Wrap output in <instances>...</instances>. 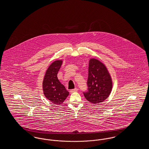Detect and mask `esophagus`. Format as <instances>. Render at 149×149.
Returning a JSON list of instances; mask_svg holds the SVG:
<instances>
[{
    "instance_id": "34e87169",
    "label": "esophagus",
    "mask_w": 149,
    "mask_h": 149,
    "mask_svg": "<svg viewBox=\"0 0 149 149\" xmlns=\"http://www.w3.org/2000/svg\"><path fill=\"white\" fill-rule=\"evenodd\" d=\"M78 89L77 88H75V89H71V90H70V93H74V92H77L78 91Z\"/></svg>"
}]
</instances>
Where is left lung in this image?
Masks as SVG:
<instances>
[{
	"mask_svg": "<svg viewBox=\"0 0 149 149\" xmlns=\"http://www.w3.org/2000/svg\"><path fill=\"white\" fill-rule=\"evenodd\" d=\"M88 91L83 92L85 98L93 104L103 102L112 89V81L106 66L95 58L89 63Z\"/></svg>",
	"mask_w": 149,
	"mask_h": 149,
	"instance_id": "left-lung-1",
	"label": "left lung"
}]
</instances>
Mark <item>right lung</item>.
Returning a JSON list of instances; mask_svg holds the SVG:
<instances>
[{
	"label": "right lung",
	"mask_w": 149,
	"mask_h": 149,
	"mask_svg": "<svg viewBox=\"0 0 149 149\" xmlns=\"http://www.w3.org/2000/svg\"><path fill=\"white\" fill-rule=\"evenodd\" d=\"M62 63V60H56L51 64L46 70L43 81L45 96L55 104H62L69 94L57 78V73Z\"/></svg>",
	"instance_id": "add662e5"
}]
</instances>
